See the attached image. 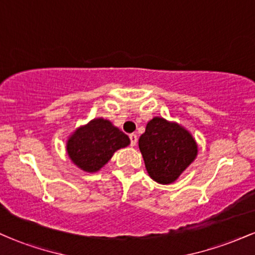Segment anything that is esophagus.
<instances>
[{"mask_svg":"<svg viewBox=\"0 0 255 255\" xmlns=\"http://www.w3.org/2000/svg\"><path fill=\"white\" fill-rule=\"evenodd\" d=\"M129 139H130V146H135L136 142H137V136H136V134H130Z\"/></svg>","mask_w":255,"mask_h":255,"instance_id":"34e87169","label":"esophagus"}]
</instances>
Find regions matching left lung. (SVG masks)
<instances>
[{"mask_svg":"<svg viewBox=\"0 0 255 255\" xmlns=\"http://www.w3.org/2000/svg\"><path fill=\"white\" fill-rule=\"evenodd\" d=\"M139 148L150 177L160 184L175 182L197 158L198 145L186 128L153 118L139 137Z\"/></svg>","mask_w":255,"mask_h":255,"instance_id":"obj_1","label":"left lung"}]
</instances>
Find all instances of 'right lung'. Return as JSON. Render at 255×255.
Masks as SVG:
<instances>
[{"mask_svg": "<svg viewBox=\"0 0 255 255\" xmlns=\"http://www.w3.org/2000/svg\"><path fill=\"white\" fill-rule=\"evenodd\" d=\"M129 144L127 134L115 127L109 120L98 118L73 131L67 140V153L81 170L97 172L116 151Z\"/></svg>", "mask_w": 255, "mask_h": 255, "instance_id": "obj_1", "label": "right lung"}]
</instances>
